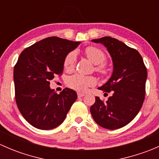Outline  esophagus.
Listing matches in <instances>:
<instances>
[{
    "mask_svg": "<svg viewBox=\"0 0 159 159\" xmlns=\"http://www.w3.org/2000/svg\"><path fill=\"white\" fill-rule=\"evenodd\" d=\"M78 98H81V97H83V96H84V93L78 92Z\"/></svg>",
    "mask_w": 159,
    "mask_h": 159,
    "instance_id": "esophagus-1",
    "label": "esophagus"
}]
</instances>
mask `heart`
<instances>
[{
    "instance_id": "heart-1",
    "label": "heart",
    "mask_w": 159,
    "mask_h": 159,
    "mask_svg": "<svg viewBox=\"0 0 159 159\" xmlns=\"http://www.w3.org/2000/svg\"><path fill=\"white\" fill-rule=\"evenodd\" d=\"M85 55L88 58L96 65H102L105 61V55L100 49L94 47H89L84 51ZM76 61V54L75 52H70L66 56L64 61V67L66 70H70L74 68ZM96 70L100 73H105V68L102 66L97 67ZM96 81L93 77L84 76V75L75 74L71 75L67 80V84L70 89H73L78 91H84L88 88L93 86Z\"/></svg>"
}]
</instances>
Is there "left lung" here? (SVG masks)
I'll return each instance as SVG.
<instances>
[{"label": "left lung", "instance_id": "8db88e82", "mask_svg": "<svg viewBox=\"0 0 159 159\" xmlns=\"http://www.w3.org/2000/svg\"><path fill=\"white\" fill-rule=\"evenodd\" d=\"M103 44L109 53L113 71L108 81L98 89L111 92L106 102L95 97L90 111L98 125L107 129L122 128L131 122L143 105L147 70L139 51L121 41L103 37L91 40Z\"/></svg>", "mask_w": 159, "mask_h": 159}]
</instances>
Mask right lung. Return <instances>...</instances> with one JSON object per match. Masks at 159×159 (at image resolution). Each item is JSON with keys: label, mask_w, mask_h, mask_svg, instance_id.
Returning a JSON list of instances; mask_svg holds the SVG:
<instances>
[{"label": "right lung", "mask_w": 159, "mask_h": 159, "mask_svg": "<svg viewBox=\"0 0 159 159\" xmlns=\"http://www.w3.org/2000/svg\"><path fill=\"white\" fill-rule=\"evenodd\" d=\"M80 44L49 37L20 53L14 68L16 102L24 118L34 127L49 130L60 125L78 98L68 88L57 94L50 88V81L63 72L65 57Z\"/></svg>", "instance_id": "right-lung-1"}]
</instances>
